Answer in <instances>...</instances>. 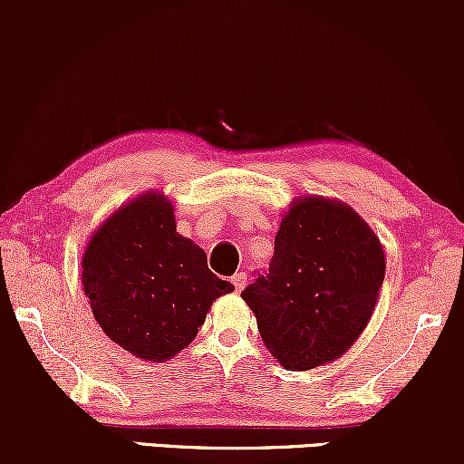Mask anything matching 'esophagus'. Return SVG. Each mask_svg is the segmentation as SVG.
<instances>
[{"label":"esophagus","mask_w":464,"mask_h":464,"mask_svg":"<svg viewBox=\"0 0 464 464\" xmlns=\"http://www.w3.org/2000/svg\"><path fill=\"white\" fill-rule=\"evenodd\" d=\"M246 279H248L246 273H236L231 276V284L236 285V292H242L244 287H246Z\"/></svg>","instance_id":"obj_1"}]
</instances>
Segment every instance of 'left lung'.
Returning <instances> with one entry per match:
<instances>
[{
	"label": "left lung",
	"mask_w": 464,
	"mask_h": 464,
	"mask_svg": "<svg viewBox=\"0 0 464 464\" xmlns=\"http://www.w3.org/2000/svg\"><path fill=\"white\" fill-rule=\"evenodd\" d=\"M380 239L344 202L299 198L281 220L268 273L242 292L259 334L285 369L307 371L364 332L384 284Z\"/></svg>",
	"instance_id": "1"
}]
</instances>
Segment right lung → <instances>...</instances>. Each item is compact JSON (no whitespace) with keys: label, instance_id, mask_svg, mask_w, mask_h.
Instances as JSON below:
<instances>
[{"label":"right lung","instance_id":"right-lung-1","mask_svg":"<svg viewBox=\"0 0 464 464\" xmlns=\"http://www.w3.org/2000/svg\"><path fill=\"white\" fill-rule=\"evenodd\" d=\"M95 321L132 355L165 362L198 334L218 296L233 292L200 246L177 233L172 202L140 196L104 222L82 257Z\"/></svg>","mask_w":464,"mask_h":464}]
</instances>
